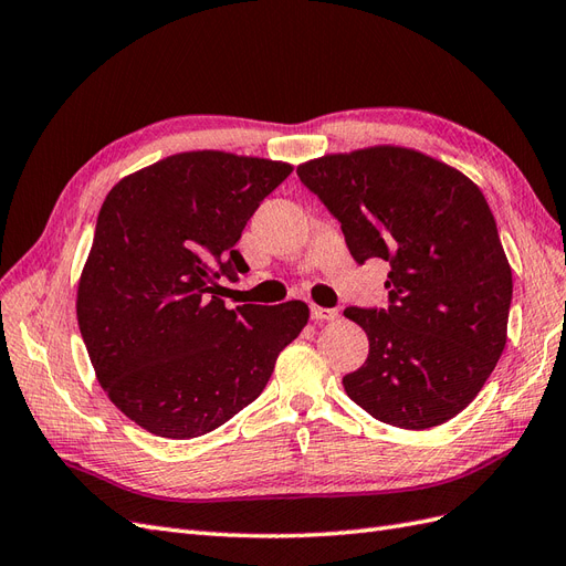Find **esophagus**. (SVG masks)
<instances>
[{
    "mask_svg": "<svg viewBox=\"0 0 566 566\" xmlns=\"http://www.w3.org/2000/svg\"><path fill=\"white\" fill-rule=\"evenodd\" d=\"M339 314L337 310H325V306H312V318L314 321H335Z\"/></svg>",
    "mask_w": 566,
    "mask_h": 566,
    "instance_id": "34e87169",
    "label": "esophagus"
}]
</instances>
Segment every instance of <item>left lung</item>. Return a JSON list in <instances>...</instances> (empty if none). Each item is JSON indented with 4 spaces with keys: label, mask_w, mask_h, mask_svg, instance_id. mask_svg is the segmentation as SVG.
I'll list each match as a JSON object with an SVG mask.
<instances>
[{
    "label": "left lung",
    "mask_w": 566,
    "mask_h": 566,
    "mask_svg": "<svg viewBox=\"0 0 566 566\" xmlns=\"http://www.w3.org/2000/svg\"><path fill=\"white\" fill-rule=\"evenodd\" d=\"M342 224L358 264L389 262L387 310L349 306L366 364L342 385L401 430L449 422L482 391L505 349L512 269L479 186L403 146L331 153L297 167Z\"/></svg>",
    "instance_id": "obj_1"
}]
</instances>
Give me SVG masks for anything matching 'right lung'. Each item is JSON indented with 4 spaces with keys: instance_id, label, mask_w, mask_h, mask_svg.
Returning <instances> with one entry per match:
<instances>
[{
    "instance_id": "add662e5",
    "label": "right lung",
    "mask_w": 566,
    "mask_h": 566,
    "mask_svg": "<svg viewBox=\"0 0 566 566\" xmlns=\"http://www.w3.org/2000/svg\"><path fill=\"white\" fill-rule=\"evenodd\" d=\"M293 165L188 150L119 179L96 219L77 323L98 385L146 432L202 437L260 397L310 321L300 300L227 310L248 219Z\"/></svg>"
}]
</instances>
